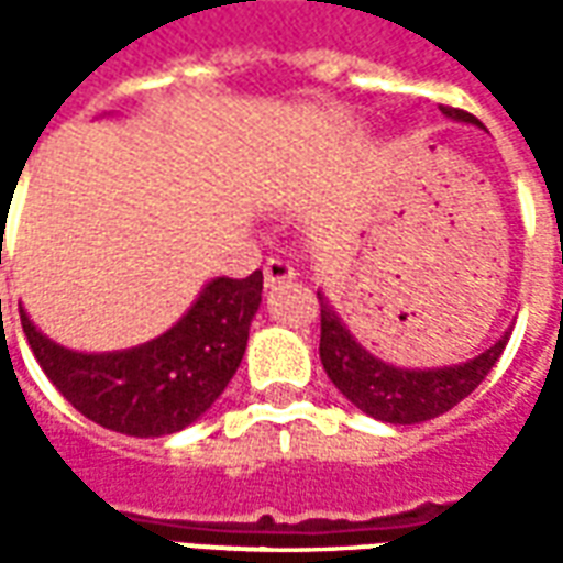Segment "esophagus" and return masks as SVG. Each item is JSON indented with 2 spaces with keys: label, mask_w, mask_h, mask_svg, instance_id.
Instances as JSON below:
<instances>
[{
  "label": "esophagus",
  "mask_w": 563,
  "mask_h": 563,
  "mask_svg": "<svg viewBox=\"0 0 563 563\" xmlns=\"http://www.w3.org/2000/svg\"><path fill=\"white\" fill-rule=\"evenodd\" d=\"M295 277V268L286 262V258H268L265 262V286H274V283H286Z\"/></svg>",
  "instance_id": "esophagus-1"
}]
</instances>
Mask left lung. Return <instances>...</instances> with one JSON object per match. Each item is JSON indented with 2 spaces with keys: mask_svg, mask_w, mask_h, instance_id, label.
<instances>
[{
  "mask_svg": "<svg viewBox=\"0 0 563 563\" xmlns=\"http://www.w3.org/2000/svg\"><path fill=\"white\" fill-rule=\"evenodd\" d=\"M443 114L459 123H476V117L461 108H440ZM319 358L329 379L341 389L346 401H353L362 413L374 416L379 422L389 424H419L443 416L471 395L488 371L497 365L509 341V331L479 353L471 362L449 367H428V371H410L395 367L371 355L355 341L350 329L343 325L338 310L319 295Z\"/></svg>",
  "mask_w": 563,
  "mask_h": 563,
  "instance_id": "8db88e82",
  "label": "left lung"
}]
</instances>
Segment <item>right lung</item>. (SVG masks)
Wrapping results in <instances>:
<instances>
[{"instance_id":"add662e5","label":"right lung","mask_w":563,"mask_h":563,"mask_svg":"<svg viewBox=\"0 0 563 563\" xmlns=\"http://www.w3.org/2000/svg\"><path fill=\"white\" fill-rule=\"evenodd\" d=\"M262 301V271L244 280H210L186 317L123 353H75L20 310L38 365L78 413L129 437L184 431L217 401L241 365L250 322Z\"/></svg>"}]
</instances>
